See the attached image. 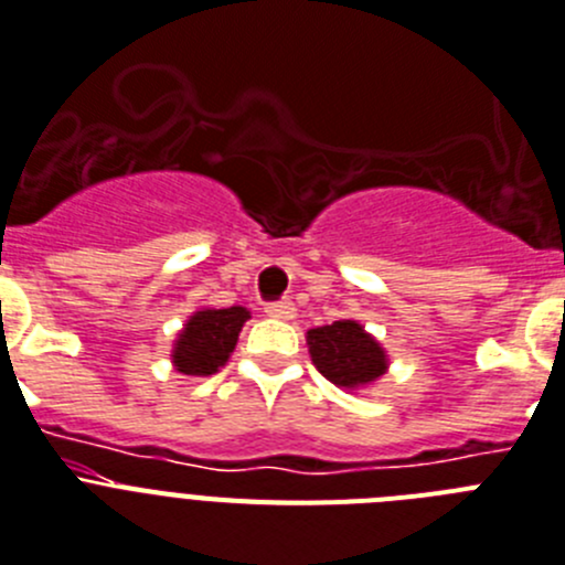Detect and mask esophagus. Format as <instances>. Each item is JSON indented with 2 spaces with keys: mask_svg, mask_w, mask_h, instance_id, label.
Instances as JSON below:
<instances>
[{
  "mask_svg": "<svg viewBox=\"0 0 565 565\" xmlns=\"http://www.w3.org/2000/svg\"><path fill=\"white\" fill-rule=\"evenodd\" d=\"M264 313L273 316V319H292L296 316V305H292L290 298H278V301H269L264 307Z\"/></svg>",
  "mask_w": 565,
  "mask_h": 565,
  "instance_id": "1",
  "label": "esophagus"
}]
</instances>
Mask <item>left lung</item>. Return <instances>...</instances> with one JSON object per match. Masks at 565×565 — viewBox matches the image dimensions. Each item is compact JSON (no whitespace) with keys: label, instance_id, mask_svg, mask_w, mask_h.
Instances as JSON below:
<instances>
[{"label":"left lung","instance_id":"8db88e82","mask_svg":"<svg viewBox=\"0 0 565 565\" xmlns=\"http://www.w3.org/2000/svg\"><path fill=\"white\" fill-rule=\"evenodd\" d=\"M313 365L333 386L362 388L386 374V351L351 319L307 333Z\"/></svg>","mask_w":565,"mask_h":565}]
</instances>
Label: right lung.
<instances>
[{
  "mask_svg": "<svg viewBox=\"0 0 565 565\" xmlns=\"http://www.w3.org/2000/svg\"><path fill=\"white\" fill-rule=\"evenodd\" d=\"M246 319H249V313L243 307L200 310V313L191 316L185 330L179 333L177 348H173L177 371L191 374V377H209L220 365H226Z\"/></svg>",
  "mask_w": 565,
  "mask_h": 565,
  "instance_id": "1",
  "label": "right lung"
}]
</instances>
